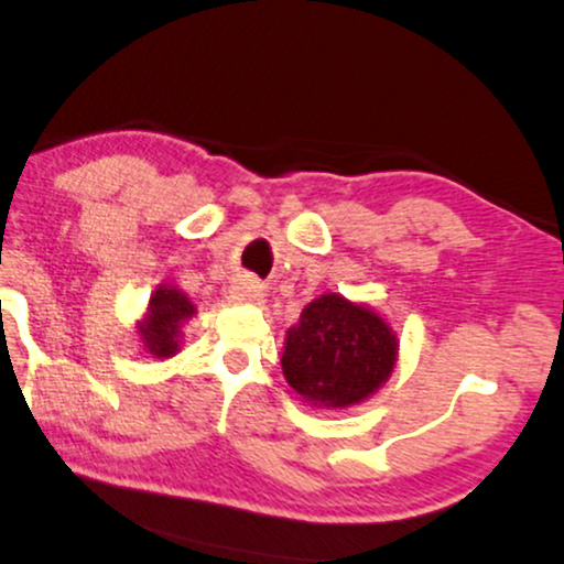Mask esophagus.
<instances>
[{
  "label": "esophagus",
  "mask_w": 564,
  "mask_h": 564,
  "mask_svg": "<svg viewBox=\"0 0 564 564\" xmlns=\"http://www.w3.org/2000/svg\"><path fill=\"white\" fill-rule=\"evenodd\" d=\"M230 300L241 304H262L264 302V286L257 278L243 275L230 286Z\"/></svg>",
  "instance_id": "esophagus-1"
}]
</instances>
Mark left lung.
Returning <instances> with one entry per match:
<instances>
[{"label": "left lung", "instance_id": "8db88e82", "mask_svg": "<svg viewBox=\"0 0 564 564\" xmlns=\"http://www.w3.org/2000/svg\"><path fill=\"white\" fill-rule=\"evenodd\" d=\"M397 347V334L378 312L323 294L286 330L281 368L291 389L312 406L344 410L389 381Z\"/></svg>", "mask_w": 564, "mask_h": 564}]
</instances>
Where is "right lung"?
I'll return each mask as SVG.
<instances>
[{
    "mask_svg": "<svg viewBox=\"0 0 564 564\" xmlns=\"http://www.w3.org/2000/svg\"><path fill=\"white\" fill-rule=\"evenodd\" d=\"M196 307L173 286H160L149 300L147 317L139 323L141 344L149 355L173 357L181 344V323L188 321Z\"/></svg>",
    "mask_w": 564,
    "mask_h": 564,
    "instance_id": "obj_1",
    "label": "right lung"
}]
</instances>
